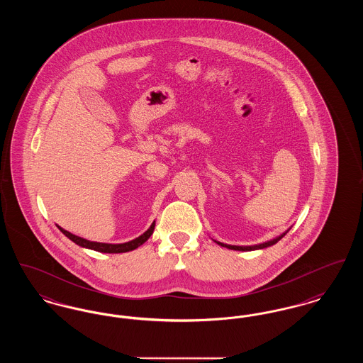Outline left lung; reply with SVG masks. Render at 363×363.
Here are the masks:
<instances>
[{"mask_svg":"<svg viewBox=\"0 0 363 363\" xmlns=\"http://www.w3.org/2000/svg\"><path fill=\"white\" fill-rule=\"evenodd\" d=\"M289 231V230H287ZM287 231H284L283 234H280L279 237L277 238H274V240H269V241L262 242V243H257V245H250V246H237V245H227V243H223V242H216L218 245H220V246H223V247H227V249H231V250H241V252H250V250H259V249H264V247H268V246H272V245H275L277 242L280 241L286 234H287Z\"/></svg>","mask_w":363,"mask_h":363,"instance_id":"8db88e82","label":"left lung"}]
</instances>
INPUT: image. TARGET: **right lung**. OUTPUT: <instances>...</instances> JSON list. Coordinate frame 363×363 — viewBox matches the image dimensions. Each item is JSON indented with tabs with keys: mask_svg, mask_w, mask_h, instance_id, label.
<instances>
[{
	"mask_svg": "<svg viewBox=\"0 0 363 363\" xmlns=\"http://www.w3.org/2000/svg\"><path fill=\"white\" fill-rule=\"evenodd\" d=\"M57 227L60 228V231L68 237L70 241L74 242L76 245L82 246V247H86V249H91V250H95V252H101V253H125V252H130V250H135L138 249V246H141L144 242L147 241L152 233H154V228H155V222H152V225H150V228L143 233L140 237L132 240V241L125 242V243H104V242H94L88 241L84 240L82 237H77L74 234H72L69 231L64 230L62 227L57 225Z\"/></svg>",
	"mask_w": 363,
	"mask_h": 363,
	"instance_id": "right-lung-1",
	"label": "right lung"
}]
</instances>
